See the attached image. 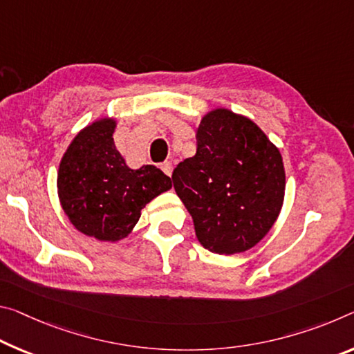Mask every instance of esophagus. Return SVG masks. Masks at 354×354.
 <instances>
[{"instance_id": "esophagus-1", "label": "esophagus", "mask_w": 354, "mask_h": 354, "mask_svg": "<svg viewBox=\"0 0 354 354\" xmlns=\"http://www.w3.org/2000/svg\"><path fill=\"white\" fill-rule=\"evenodd\" d=\"M160 168H162V171H164L167 176H171V173H173V164H171V162H164V164H160Z\"/></svg>"}]
</instances>
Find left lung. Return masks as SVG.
<instances>
[{
  "label": "left lung",
  "mask_w": 354,
  "mask_h": 354,
  "mask_svg": "<svg viewBox=\"0 0 354 354\" xmlns=\"http://www.w3.org/2000/svg\"><path fill=\"white\" fill-rule=\"evenodd\" d=\"M173 186L200 244L232 255L266 236L283 203L279 149L249 118L217 109L201 120L197 154L173 170Z\"/></svg>",
  "instance_id": "left-lung-1"
}]
</instances>
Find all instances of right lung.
I'll list each match as a JSON object with an SVG mask.
<instances>
[{
  "mask_svg": "<svg viewBox=\"0 0 354 354\" xmlns=\"http://www.w3.org/2000/svg\"><path fill=\"white\" fill-rule=\"evenodd\" d=\"M113 120L83 129L67 148L58 171L61 206L78 232L120 241L136 227L145 205L171 187L154 165L132 170L113 143Z\"/></svg>",
  "mask_w": 354,
  "mask_h": 354,
  "instance_id": "right-lung-1",
  "label": "right lung"
}]
</instances>
